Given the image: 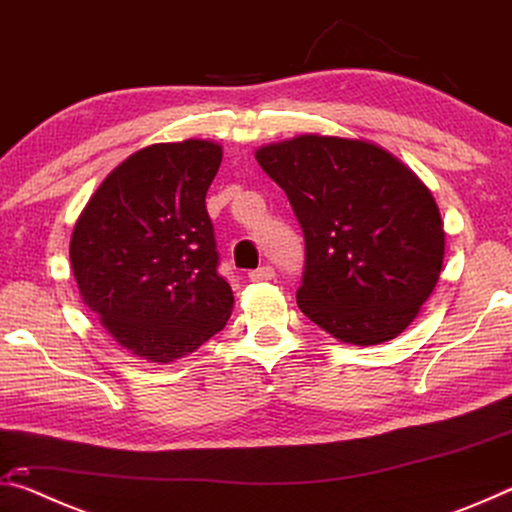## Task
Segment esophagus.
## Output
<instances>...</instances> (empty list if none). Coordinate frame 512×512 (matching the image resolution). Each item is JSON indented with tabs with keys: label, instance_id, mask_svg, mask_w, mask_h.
<instances>
[{
	"label": "esophagus",
	"instance_id": "obj_1",
	"mask_svg": "<svg viewBox=\"0 0 512 512\" xmlns=\"http://www.w3.org/2000/svg\"><path fill=\"white\" fill-rule=\"evenodd\" d=\"M248 277H250V282H271L275 277V268L266 264L262 268H257V271H250Z\"/></svg>",
	"mask_w": 512,
	"mask_h": 512
}]
</instances>
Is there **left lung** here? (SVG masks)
Wrapping results in <instances>:
<instances>
[{
    "mask_svg": "<svg viewBox=\"0 0 512 512\" xmlns=\"http://www.w3.org/2000/svg\"><path fill=\"white\" fill-rule=\"evenodd\" d=\"M255 158L305 232L302 314L341 343L400 336L445 257L443 219L418 173L375 142L320 133L264 144Z\"/></svg>",
    "mask_w": 512,
    "mask_h": 512,
    "instance_id": "obj_1",
    "label": "left lung"
}]
</instances>
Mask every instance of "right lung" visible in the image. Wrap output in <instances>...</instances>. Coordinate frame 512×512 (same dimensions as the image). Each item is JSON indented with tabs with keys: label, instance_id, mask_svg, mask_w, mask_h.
Wrapping results in <instances>:
<instances>
[{
	"label": "right lung",
	"instance_id": "obj_1",
	"mask_svg": "<svg viewBox=\"0 0 512 512\" xmlns=\"http://www.w3.org/2000/svg\"><path fill=\"white\" fill-rule=\"evenodd\" d=\"M223 146L189 137L144 146L112 169L69 239L81 298L121 348L149 363L187 357L235 307L216 273L205 194Z\"/></svg>",
	"mask_w": 512,
	"mask_h": 512
}]
</instances>
